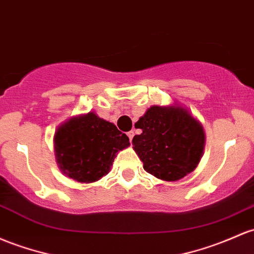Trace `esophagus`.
<instances>
[{"label": "esophagus", "instance_id": "34e87169", "mask_svg": "<svg viewBox=\"0 0 254 254\" xmlns=\"http://www.w3.org/2000/svg\"><path fill=\"white\" fill-rule=\"evenodd\" d=\"M127 137H129V140H130V142L132 141V137H133V131H129L127 133Z\"/></svg>", "mask_w": 254, "mask_h": 254}]
</instances>
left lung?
<instances>
[{"label":"left lung","mask_w":254,"mask_h":254,"mask_svg":"<svg viewBox=\"0 0 254 254\" xmlns=\"http://www.w3.org/2000/svg\"><path fill=\"white\" fill-rule=\"evenodd\" d=\"M133 149L143 169L163 181H178L194 171L202 157V125L181 106H152L135 124Z\"/></svg>","instance_id":"1"}]
</instances>
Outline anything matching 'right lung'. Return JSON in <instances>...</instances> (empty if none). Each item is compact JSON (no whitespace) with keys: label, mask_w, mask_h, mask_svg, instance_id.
Wrapping results in <instances>:
<instances>
[{"label":"right lung","mask_w":254,"mask_h":254,"mask_svg":"<svg viewBox=\"0 0 254 254\" xmlns=\"http://www.w3.org/2000/svg\"><path fill=\"white\" fill-rule=\"evenodd\" d=\"M129 146L125 133L94 112L68 119L54 135L58 165L80 183L95 182L107 175L117 153Z\"/></svg>","instance_id":"right-lung-1"}]
</instances>
